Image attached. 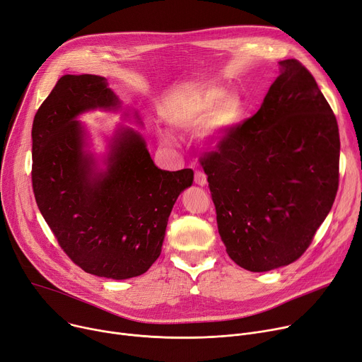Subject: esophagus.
Segmentation results:
<instances>
[{
  "label": "esophagus",
  "instance_id": "1",
  "mask_svg": "<svg viewBox=\"0 0 362 362\" xmlns=\"http://www.w3.org/2000/svg\"><path fill=\"white\" fill-rule=\"evenodd\" d=\"M195 183H197L198 186H205V185L208 183L206 175L204 173V171H201V170H197V171H195Z\"/></svg>",
  "mask_w": 362,
  "mask_h": 362
}]
</instances>
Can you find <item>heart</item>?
<instances>
[{"mask_svg": "<svg viewBox=\"0 0 362 362\" xmlns=\"http://www.w3.org/2000/svg\"><path fill=\"white\" fill-rule=\"evenodd\" d=\"M246 108L248 105L242 93L213 86L171 107L167 111V122L180 132H192L202 125L201 141L208 146H217L242 123ZM157 138L164 148L176 145L173 136L164 130L157 132Z\"/></svg>", "mask_w": 362, "mask_h": 362, "instance_id": "1", "label": "heart"}]
</instances>
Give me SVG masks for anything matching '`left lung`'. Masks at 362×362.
I'll return each mask as SVG.
<instances>
[{"label": "left lung", "instance_id": "obj_1", "mask_svg": "<svg viewBox=\"0 0 362 362\" xmlns=\"http://www.w3.org/2000/svg\"><path fill=\"white\" fill-rule=\"evenodd\" d=\"M279 66L261 108L201 161L226 251L254 273L307 251L339 186L334 114L298 60Z\"/></svg>", "mask_w": 362, "mask_h": 362}]
</instances>
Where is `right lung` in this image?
Listing matches in <instances>:
<instances>
[{"instance_id":"obj_1","label":"right lung","mask_w":362,"mask_h":362,"mask_svg":"<svg viewBox=\"0 0 362 362\" xmlns=\"http://www.w3.org/2000/svg\"><path fill=\"white\" fill-rule=\"evenodd\" d=\"M120 108L105 78L64 74L32 126L37 208L74 264L114 280L141 276L156 262L173 205L194 182L191 168H158L141 133L124 126L108 139L105 154L95 157L78 117Z\"/></svg>"}]
</instances>
